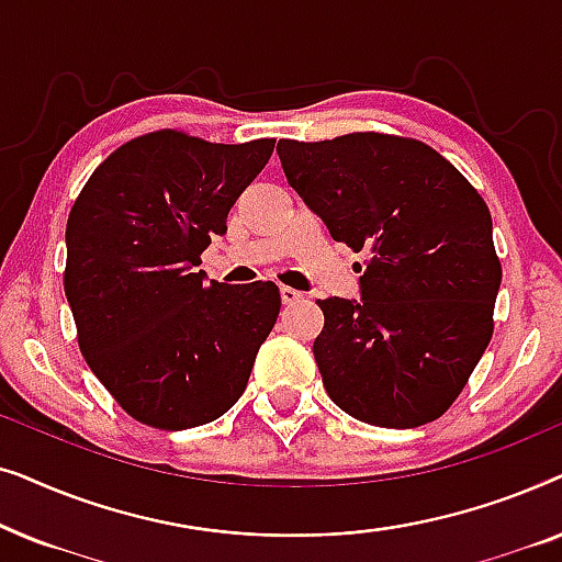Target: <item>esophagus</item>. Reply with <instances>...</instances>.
Listing matches in <instances>:
<instances>
[{"mask_svg":"<svg viewBox=\"0 0 562 562\" xmlns=\"http://www.w3.org/2000/svg\"><path fill=\"white\" fill-rule=\"evenodd\" d=\"M279 291H281V302L283 304H296V302H302V299H304L302 291H296L291 286H281Z\"/></svg>","mask_w":562,"mask_h":562,"instance_id":"obj_1","label":"esophagus"}]
</instances>
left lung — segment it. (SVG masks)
<instances>
[{
  "instance_id": "left-lung-1",
  "label": "left lung",
  "mask_w": 562,
  "mask_h": 562,
  "mask_svg": "<svg viewBox=\"0 0 562 562\" xmlns=\"http://www.w3.org/2000/svg\"><path fill=\"white\" fill-rule=\"evenodd\" d=\"M276 150L333 240L371 256L360 302L319 299L312 350L329 398L375 427L442 417L494 335L502 263L486 202L412 137L352 133Z\"/></svg>"
}]
</instances>
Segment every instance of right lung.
<instances>
[{
    "instance_id": "add662e5",
    "label": "right lung",
    "mask_w": 562,
    "mask_h": 562,
    "mask_svg": "<svg viewBox=\"0 0 562 562\" xmlns=\"http://www.w3.org/2000/svg\"><path fill=\"white\" fill-rule=\"evenodd\" d=\"M273 145L158 130L114 150L71 206L64 289L79 348L143 425H206L248 386L279 317V286L206 283L196 266Z\"/></svg>"
}]
</instances>
